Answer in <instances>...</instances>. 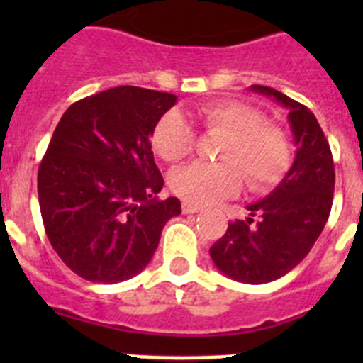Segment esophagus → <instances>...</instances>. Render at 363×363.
Instances as JSON below:
<instances>
[{
	"label": "esophagus",
	"instance_id": "1",
	"mask_svg": "<svg viewBox=\"0 0 363 363\" xmlns=\"http://www.w3.org/2000/svg\"><path fill=\"white\" fill-rule=\"evenodd\" d=\"M182 211H184V214H194L200 213L201 207L196 203H191V201H184V203H182Z\"/></svg>",
	"mask_w": 363,
	"mask_h": 363
}]
</instances>
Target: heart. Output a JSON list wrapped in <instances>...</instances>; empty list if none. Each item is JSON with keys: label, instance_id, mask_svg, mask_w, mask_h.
Segmentation results:
<instances>
[{"label": "heart", "instance_id": "heart-1", "mask_svg": "<svg viewBox=\"0 0 363 363\" xmlns=\"http://www.w3.org/2000/svg\"><path fill=\"white\" fill-rule=\"evenodd\" d=\"M196 120L209 133L227 134L218 152L221 163H189L169 178L172 192L196 205L214 203L240 191H265L287 172L293 160L285 130L265 121L264 112L238 99H220L196 108ZM196 143L191 121L172 111L158 121L152 147L165 162L187 158Z\"/></svg>", "mask_w": 363, "mask_h": 363}]
</instances>
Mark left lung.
<instances>
[{
  "label": "left lung",
  "instance_id": "1",
  "mask_svg": "<svg viewBox=\"0 0 363 363\" xmlns=\"http://www.w3.org/2000/svg\"><path fill=\"white\" fill-rule=\"evenodd\" d=\"M251 89L289 108L296 158L281 184L247 207V220L230 221L209 252L214 265L233 280L267 284L296 267L322 234L333 205L335 163L325 134L306 105L271 86Z\"/></svg>",
  "mask_w": 363,
  "mask_h": 363
}]
</instances>
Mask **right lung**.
Segmentation results:
<instances>
[{
  "label": "right lung",
  "instance_id": "1",
  "mask_svg": "<svg viewBox=\"0 0 363 363\" xmlns=\"http://www.w3.org/2000/svg\"><path fill=\"white\" fill-rule=\"evenodd\" d=\"M176 96L114 86L70 105L38 169L45 233L78 277L118 284L150 262L165 223L182 213L178 198L158 200L156 123Z\"/></svg>",
  "mask_w": 363,
  "mask_h": 363
}]
</instances>
